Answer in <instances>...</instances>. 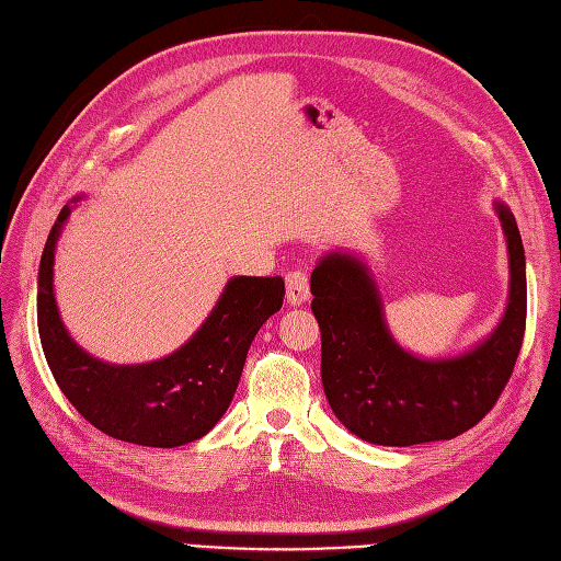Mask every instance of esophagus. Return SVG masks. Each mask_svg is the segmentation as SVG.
<instances>
[{
  "instance_id": "1",
  "label": "esophagus",
  "mask_w": 561,
  "mask_h": 561,
  "mask_svg": "<svg viewBox=\"0 0 561 561\" xmlns=\"http://www.w3.org/2000/svg\"><path fill=\"white\" fill-rule=\"evenodd\" d=\"M285 288H288L290 305L307 302V297H310V273L305 268L288 271V276H285Z\"/></svg>"
}]
</instances>
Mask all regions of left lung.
<instances>
[{
    "instance_id": "obj_1",
    "label": "left lung",
    "mask_w": 561,
    "mask_h": 561,
    "mask_svg": "<svg viewBox=\"0 0 561 561\" xmlns=\"http://www.w3.org/2000/svg\"><path fill=\"white\" fill-rule=\"evenodd\" d=\"M496 213L508 242V307L494 334L465 356L421 360L399 348L363 261L329 254L312 271L324 394L336 419L358 438L397 448L450 440L494 409L518 360L528 312L516 217L501 203Z\"/></svg>"
}]
</instances>
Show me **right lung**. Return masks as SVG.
Masks as SVG:
<instances>
[{"mask_svg":"<svg viewBox=\"0 0 561 561\" xmlns=\"http://www.w3.org/2000/svg\"><path fill=\"white\" fill-rule=\"evenodd\" d=\"M67 215L70 205L57 215L38 268V334L57 387L91 426L116 440L179 448L203 438L230 407L256 331L280 310L283 278H232L176 353L145 365H108L79 348L57 314L53 261Z\"/></svg>","mask_w":561,"mask_h":561,"instance_id":"1","label":"right lung"}]
</instances>
